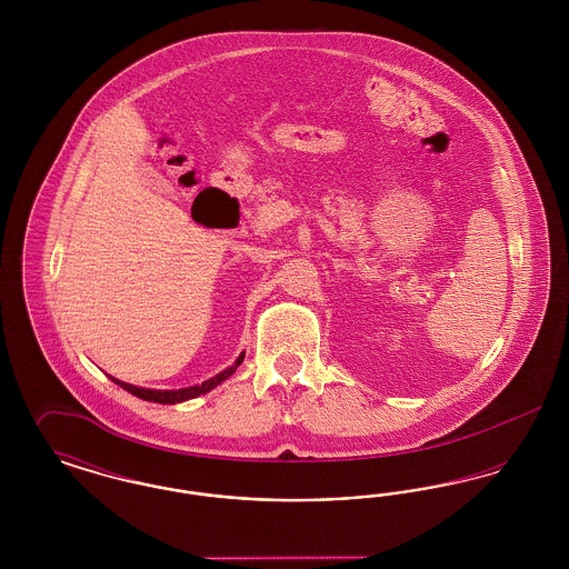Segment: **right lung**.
Segmentation results:
<instances>
[{
  "instance_id": "1",
  "label": "right lung",
  "mask_w": 569,
  "mask_h": 569,
  "mask_svg": "<svg viewBox=\"0 0 569 569\" xmlns=\"http://www.w3.org/2000/svg\"><path fill=\"white\" fill-rule=\"evenodd\" d=\"M243 358L244 353H241L232 367H228L226 371H221V373L216 376V378L207 379V381H202L200 386H190V388H181V390H149V388H138V386L126 383V381H119V379H112L117 386H121L123 390L132 392V395L138 397V399H144V401H151V403H163V406H170V403H181V401H188V399L200 397V395H204V392L213 390L217 383H221L223 379L230 378V376L237 371V367L243 362Z\"/></svg>"
}]
</instances>
